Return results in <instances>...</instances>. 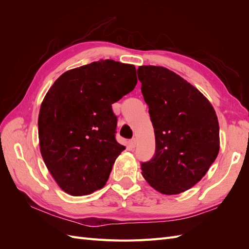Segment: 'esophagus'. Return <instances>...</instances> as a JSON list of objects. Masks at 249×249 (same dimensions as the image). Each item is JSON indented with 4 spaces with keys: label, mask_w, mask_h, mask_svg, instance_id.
<instances>
[{
    "label": "esophagus",
    "mask_w": 249,
    "mask_h": 249,
    "mask_svg": "<svg viewBox=\"0 0 249 249\" xmlns=\"http://www.w3.org/2000/svg\"><path fill=\"white\" fill-rule=\"evenodd\" d=\"M130 144H131V146L134 148V147H136V145H137V139L136 138H132L131 140H130Z\"/></svg>",
    "instance_id": "esophagus-1"
}]
</instances>
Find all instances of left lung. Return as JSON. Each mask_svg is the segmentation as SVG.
<instances>
[{
    "mask_svg": "<svg viewBox=\"0 0 249 249\" xmlns=\"http://www.w3.org/2000/svg\"><path fill=\"white\" fill-rule=\"evenodd\" d=\"M137 73L156 138L155 156L141 164L142 176L162 194L185 192L219 153L216 112L197 88L168 69L143 65Z\"/></svg>",
    "mask_w": 249,
    "mask_h": 249,
    "instance_id": "obj_1",
    "label": "left lung"
}]
</instances>
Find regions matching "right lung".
I'll return each mask as SVG.
<instances>
[{"instance_id": "add662e5", "label": "right lung", "mask_w": 249, "mask_h": 249, "mask_svg": "<svg viewBox=\"0 0 249 249\" xmlns=\"http://www.w3.org/2000/svg\"><path fill=\"white\" fill-rule=\"evenodd\" d=\"M133 64L100 60L62 73L41 103L42 159L58 186L72 196L102 189L125 146L115 140L112 104L135 88Z\"/></svg>"}]
</instances>
